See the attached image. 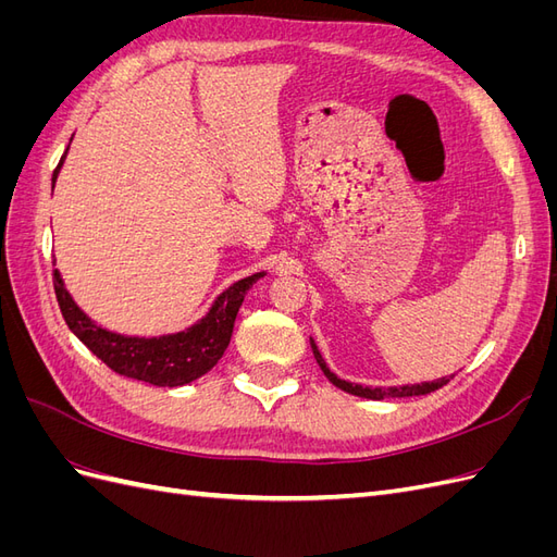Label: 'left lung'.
Segmentation results:
<instances>
[{
	"instance_id": "obj_1",
	"label": "left lung",
	"mask_w": 557,
	"mask_h": 557,
	"mask_svg": "<svg viewBox=\"0 0 557 557\" xmlns=\"http://www.w3.org/2000/svg\"><path fill=\"white\" fill-rule=\"evenodd\" d=\"M311 348H313V356H315V362L320 364V369H323V374L327 376V381L332 385L339 387V391L348 393V395H356V397H364V399H397V397H418V395H430L434 391H440V387H444L453 376H444V379H436V381H428V383H413V385H391V387H369V385H360V383H350V381H344L336 374L330 372V367L325 364L323 356H320V350L315 346V342L311 339Z\"/></svg>"
}]
</instances>
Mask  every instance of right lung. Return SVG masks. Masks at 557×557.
<instances>
[{
	"label": "right lung",
	"mask_w": 557,
	"mask_h": 557,
	"mask_svg": "<svg viewBox=\"0 0 557 557\" xmlns=\"http://www.w3.org/2000/svg\"><path fill=\"white\" fill-rule=\"evenodd\" d=\"M64 156L53 174V185ZM264 274L267 272H258L232 283L227 290L215 297L207 315L199 318L195 325L160 336H127L97 325L76 305L70 290L64 288V281L58 269L53 272V285L64 323L115 374L158 387H178L205 376L223 358V352L227 350L232 339L234 320H237V313L244 305V297L252 288V283Z\"/></svg>",
	"instance_id": "add662e5"
}]
</instances>
